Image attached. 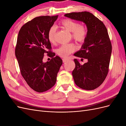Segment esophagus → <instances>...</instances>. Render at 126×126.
I'll return each instance as SVG.
<instances>
[{
  "mask_svg": "<svg viewBox=\"0 0 126 126\" xmlns=\"http://www.w3.org/2000/svg\"><path fill=\"white\" fill-rule=\"evenodd\" d=\"M62 60H63V63H66V62H67L68 59H65V58H63V59H62Z\"/></svg>",
  "mask_w": 126,
  "mask_h": 126,
  "instance_id": "obj_1",
  "label": "esophagus"
}]
</instances>
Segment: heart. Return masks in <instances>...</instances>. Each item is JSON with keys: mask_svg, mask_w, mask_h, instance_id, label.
I'll return each instance as SVG.
<instances>
[{"mask_svg": "<svg viewBox=\"0 0 126 126\" xmlns=\"http://www.w3.org/2000/svg\"><path fill=\"white\" fill-rule=\"evenodd\" d=\"M62 28L71 32L72 38L79 43H84L88 35V29L86 26L79 24L77 21L70 19H64L60 24ZM56 28L52 26L49 28L47 33L49 41L51 44L56 42ZM77 49V47L74 43L63 45L57 50V53L62 58H67L71 53Z\"/></svg>", "mask_w": 126, "mask_h": 126, "instance_id": "1", "label": "heart"}]
</instances>
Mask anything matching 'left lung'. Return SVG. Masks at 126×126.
<instances>
[{"label":"left lung","mask_w":126,"mask_h":126,"mask_svg":"<svg viewBox=\"0 0 126 126\" xmlns=\"http://www.w3.org/2000/svg\"><path fill=\"white\" fill-rule=\"evenodd\" d=\"M64 16L83 21L87 27L86 40L74 55L87 59L88 62L81 65L75 59L76 66L72 74L77 86L85 90H94L102 84L109 71L112 45L107 29L100 20L87 11L71 13Z\"/></svg>","instance_id":"left-lung-1"}]
</instances>
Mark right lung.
I'll return each mask as SVG.
<instances>
[{"mask_svg": "<svg viewBox=\"0 0 126 126\" xmlns=\"http://www.w3.org/2000/svg\"><path fill=\"white\" fill-rule=\"evenodd\" d=\"M58 15L37 17L26 22L18 33L15 48L20 73L28 86L36 92L50 89L56 82L57 73L63 61L51 51L48 30L54 25ZM52 58L42 62L44 55Z\"/></svg>", "mask_w": 126, "mask_h": 126, "instance_id": "add662e5", "label": "right lung"}]
</instances>
